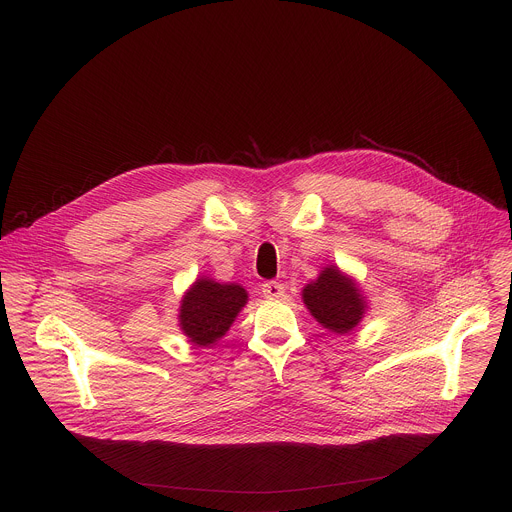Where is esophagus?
<instances>
[{
    "label": "esophagus",
    "mask_w": 512,
    "mask_h": 512,
    "mask_svg": "<svg viewBox=\"0 0 512 512\" xmlns=\"http://www.w3.org/2000/svg\"><path fill=\"white\" fill-rule=\"evenodd\" d=\"M261 291H263V295L269 297V299H277V297H281V295L285 293V289H283V285H281L279 281H265V283L261 285Z\"/></svg>",
    "instance_id": "34e87169"
}]
</instances>
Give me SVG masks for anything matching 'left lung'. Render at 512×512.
I'll return each mask as SVG.
<instances>
[{"label": "left lung", "mask_w": 512, "mask_h": 512, "mask_svg": "<svg viewBox=\"0 0 512 512\" xmlns=\"http://www.w3.org/2000/svg\"><path fill=\"white\" fill-rule=\"evenodd\" d=\"M303 301L311 315L329 331L348 333L364 315V299L352 279L335 267H327L303 289Z\"/></svg>", "instance_id": "left-lung-1"}]
</instances>
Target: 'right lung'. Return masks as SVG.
Listing matches in <instances>:
<instances>
[{"label":"right lung","instance_id":"right-lung-1","mask_svg":"<svg viewBox=\"0 0 512 512\" xmlns=\"http://www.w3.org/2000/svg\"><path fill=\"white\" fill-rule=\"evenodd\" d=\"M245 303L247 291L241 285L199 279L183 299L181 327L193 344L211 346L225 335Z\"/></svg>","mask_w":512,"mask_h":512}]
</instances>
